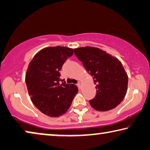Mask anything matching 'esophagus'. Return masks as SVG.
Instances as JSON below:
<instances>
[{
	"mask_svg": "<svg viewBox=\"0 0 150 150\" xmlns=\"http://www.w3.org/2000/svg\"><path fill=\"white\" fill-rule=\"evenodd\" d=\"M77 86H78V88H79V89H80V88H81V82H78V84H77Z\"/></svg>",
	"mask_w": 150,
	"mask_h": 150,
	"instance_id": "34e87169",
	"label": "esophagus"
}]
</instances>
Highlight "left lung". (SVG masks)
<instances>
[{
    "label": "left lung",
    "mask_w": 150,
    "mask_h": 150,
    "mask_svg": "<svg viewBox=\"0 0 150 150\" xmlns=\"http://www.w3.org/2000/svg\"><path fill=\"white\" fill-rule=\"evenodd\" d=\"M74 54L96 84V95L89 101L91 106L100 112L117 106L126 94L128 83L121 62L105 51L91 46L75 48Z\"/></svg>",
    "instance_id": "8db88e82"
}]
</instances>
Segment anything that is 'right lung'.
<instances>
[{
    "label": "right lung",
    "instance_id": "obj_1",
    "mask_svg": "<svg viewBox=\"0 0 150 150\" xmlns=\"http://www.w3.org/2000/svg\"><path fill=\"white\" fill-rule=\"evenodd\" d=\"M73 52V48L64 46L46 47L29 63L25 76L28 94L34 105L46 116L56 117L65 114L78 92L74 84L59 83L60 70Z\"/></svg>",
    "mask_w": 150,
    "mask_h": 150
}]
</instances>
